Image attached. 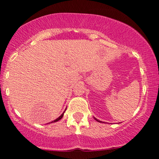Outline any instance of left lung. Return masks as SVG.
Returning <instances> with one entry per match:
<instances>
[{
  "instance_id": "obj_1",
  "label": "left lung",
  "mask_w": 159,
  "mask_h": 159,
  "mask_svg": "<svg viewBox=\"0 0 159 159\" xmlns=\"http://www.w3.org/2000/svg\"><path fill=\"white\" fill-rule=\"evenodd\" d=\"M94 119H95V120H96V121H98V122H100V123H103V122L100 121V120H97V119H96V118H95V117H94Z\"/></svg>"
}]
</instances>
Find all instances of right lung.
Instances as JSON below:
<instances>
[{
	"mask_svg": "<svg viewBox=\"0 0 159 159\" xmlns=\"http://www.w3.org/2000/svg\"><path fill=\"white\" fill-rule=\"evenodd\" d=\"M63 114H64V112H63V114H62L61 115V116H59V117H58V118H57V119H56V120H54V121L51 122V123H55V122H57V121H59V120H61V118H62V117H63Z\"/></svg>",
	"mask_w": 159,
	"mask_h": 159,
	"instance_id": "right-lung-1",
	"label": "right lung"
}]
</instances>
